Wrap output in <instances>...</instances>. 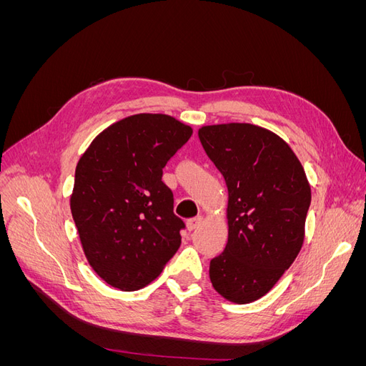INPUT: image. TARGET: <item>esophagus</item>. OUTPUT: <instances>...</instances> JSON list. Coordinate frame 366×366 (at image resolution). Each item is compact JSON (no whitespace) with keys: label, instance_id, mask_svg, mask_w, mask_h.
<instances>
[{"label":"esophagus","instance_id":"obj_1","mask_svg":"<svg viewBox=\"0 0 366 366\" xmlns=\"http://www.w3.org/2000/svg\"><path fill=\"white\" fill-rule=\"evenodd\" d=\"M203 219H204V217L203 215H197V217H194V218H189L187 219V229L189 230H195L198 226H200L202 223H203Z\"/></svg>","mask_w":366,"mask_h":366}]
</instances>
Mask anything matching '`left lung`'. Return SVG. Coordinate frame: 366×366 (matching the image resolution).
Listing matches in <instances>:
<instances>
[{
    "label": "left lung",
    "mask_w": 366,
    "mask_h": 366,
    "mask_svg": "<svg viewBox=\"0 0 366 366\" xmlns=\"http://www.w3.org/2000/svg\"><path fill=\"white\" fill-rule=\"evenodd\" d=\"M198 137L229 192V238L210 259L214 289L249 304L273 289L304 242L312 189L292 148L250 124L203 127Z\"/></svg>",
    "instance_id": "1"
}]
</instances>
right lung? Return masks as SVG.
I'll return each mask as SVG.
<instances>
[{
  "mask_svg": "<svg viewBox=\"0 0 366 366\" xmlns=\"http://www.w3.org/2000/svg\"><path fill=\"white\" fill-rule=\"evenodd\" d=\"M191 136L171 116H129L102 131L76 166L70 207L82 249L116 289L156 280L182 244L184 223L162 175Z\"/></svg>",
  "mask_w": 366,
  "mask_h": 366,
  "instance_id": "1",
  "label": "right lung"
}]
</instances>
